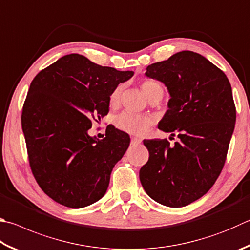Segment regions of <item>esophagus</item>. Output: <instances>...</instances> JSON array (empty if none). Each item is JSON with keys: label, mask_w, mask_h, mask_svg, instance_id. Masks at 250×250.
Listing matches in <instances>:
<instances>
[{"label": "esophagus", "mask_w": 250, "mask_h": 250, "mask_svg": "<svg viewBox=\"0 0 250 250\" xmlns=\"http://www.w3.org/2000/svg\"><path fill=\"white\" fill-rule=\"evenodd\" d=\"M141 142H142V140H141V139H138V138H131V144L138 145V144H140Z\"/></svg>", "instance_id": "esophagus-1"}]
</instances>
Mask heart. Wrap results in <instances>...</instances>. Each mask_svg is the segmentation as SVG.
<instances>
[{"label":"heart","mask_w":250,"mask_h":250,"mask_svg":"<svg viewBox=\"0 0 250 250\" xmlns=\"http://www.w3.org/2000/svg\"><path fill=\"white\" fill-rule=\"evenodd\" d=\"M122 85H118L112 90L109 96L110 107H117L120 103L122 93ZM141 88L145 96L151 101L155 97H163V86L154 80H145L141 84ZM115 125L119 130L133 135H144L153 125V119L146 115H138V113L124 111L115 118Z\"/></svg>","instance_id":"1"}]
</instances>
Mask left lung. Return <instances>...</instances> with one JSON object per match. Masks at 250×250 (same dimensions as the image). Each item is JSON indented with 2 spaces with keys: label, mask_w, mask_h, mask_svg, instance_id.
<instances>
[{
  "label": "left lung",
  "mask_w": 250,
  "mask_h": 250,
  "mask_svg": "<svg viewBox=\"0 0 250 250\" xmlns=\"http://www.w3.org/2000/svg\"><path fill=\"white\" fill-rule=\"evenodd\" d=\"M145 75L168 89V110L158 129L180 141H143L149 157L140 169L141 184L163 206H188L211 189L223 169L236 121L232 87L223 71L192 51L153 63Z\"/></svg>",
  "instance_id": "left-lung-1"
}]
</instances>
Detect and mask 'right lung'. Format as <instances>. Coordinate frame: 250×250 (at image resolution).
Instances as JSON below:
<instances>
[{
  "instance_id": "obj_1",
  "label": "right lung",
  "mask_w": 250,
  "mask_h": 250,
  "mask_svg": "<svg viewBox=\"0 0 250 250\" xmlns=\"http://www.w3.org/2000/svg\"><path fill=\"white\" fill-rule=\"evenodd\" d=\"M132 71L102 66L78 53L40 71L22 106L21 128L33 175L42 191L72 208L106 193L110 174L129 147L125 132L107 126L106 138L88 134L92 120L109 111V96Z\"/></svg>"
}]
</instances>
